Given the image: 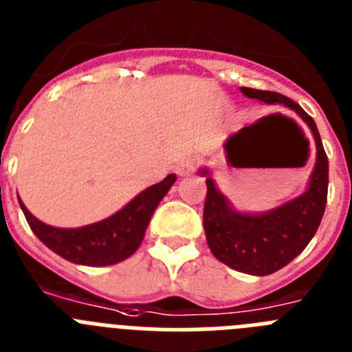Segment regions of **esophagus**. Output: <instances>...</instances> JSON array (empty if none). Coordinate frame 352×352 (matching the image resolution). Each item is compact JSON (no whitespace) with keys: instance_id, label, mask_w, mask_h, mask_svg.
Wrapping results in <instances>:
<instances>
[{"instance_id":"1","label":"esophagus","mask_w":352,"mask_h":352,"mask_svg":"<svg viewBox=\"0 0 352 352\" xmlns=\"http://www.w3.org/2000/svg\"><path fill=\"white\" fill-rule=\"evenodd\" d=\"M195 166H197V162L194 158H185V160L178 162V166H176V174L179 176H186V174L194 173Z\"/></svg>"}]
</instances>
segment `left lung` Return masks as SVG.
<instances>
[{
    "label": "left lung",
    "mask_w": 352,
    "mask_h": 352,
    "mask_svg": "<svg viewBox=\"0 0 352 352\" xmlns=\"http://www.w3.org/2000/svg\"><path fill=\"white\" fill-rule=\"evenodd\" d=\"M241 93L264 104H284L294 111L309 125L317 148L309 188L296 199L264 213L236 211L229 199L217 188L210 170H199V174L206 176L203 222L210 250L220 263L236 272L264 276L287 266L316 234L328 199V157L316 121L300 104L275 91L241 88Z\"/></svg>",
    "instance_id": "left-lung-1"
}]
</instances>
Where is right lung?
<instances>
[{"label":"right lung","mask_w":352,"mask_h":352,"mask_svg":"<svg viewBox=\"0 0 352 352\" xmlns=\"http://www.w3.org/2000/svg\"><path fill=\"white\" fill-rule=\"evenodd\" d=\"M174 182L176 174H169L160 183L142 190L138 197H133L125 208H121L109 219L77 229L47 226L33 217L23 201H19V204L31 231L58 256L82 266H111L125 261L138 250L151 214Z\"/></svg>","instance_id":"add662e5"}]
</instances>
